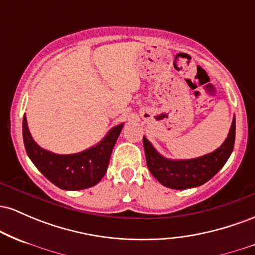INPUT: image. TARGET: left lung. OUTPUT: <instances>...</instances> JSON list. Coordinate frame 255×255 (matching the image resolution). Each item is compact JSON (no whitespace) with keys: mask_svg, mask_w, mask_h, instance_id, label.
<instances>
[{"mask_svg":"<svg viewBox=\"0 0 255 255\" xmlns=\"http://www.w3.org/2000/svg\"><path fill=\"white\" fill-rule=\"evenodd\" d=\"M235 116L227 139L217 150L193 159H169L158 152L144 135V150L148 170L163 186L171 189H188L207 182L223 168L235 144Z\"/></svg>","mask_w":255,"mask_h":255,"instance_id":"left-lung-1","label":"left lung"}]
</instances>
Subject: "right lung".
<instances>
[{"mask_svg":"<svg viewBox=\"0 0 255 255\" xmlns=\"http://www.w3.org/2000/svg\"><path fill=\"white\" fill-rule=\"evenodd\" d=\"M122 128L124 124L113 127L97 145L87 150L72 154H58L42 148L34 141L24 115L22 137L27 156L50 182L66 191H80L96 186L103 178Z\"/></svg>","mask_w":255,"mask_h":255,"instance_id":"obj_1","label":"right lung"}]
</instances>
